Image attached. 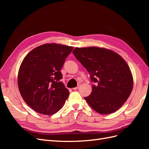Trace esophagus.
<instances>
[{"label":"esophagus","instance_id":"obj_1","mask_svg":"<svg viewBox=\"0 0 149 149\" xmlns=\"http://www.w3.org/2000/svg\"><path fill=\"white\" fill-rule=\"evenodd\" d=\"M80 86H81V84H79H79H78V86H76V88H73V90H76V89H79Z\"/></svg>","mask_w":149,"mask_h":149}]
</instances>
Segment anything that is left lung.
Returning a JSON list of instances; mask_svg holds the SVG:
<instances>
[{"instance_id":"8db88e82","label":"left lung","mask_w":149,"mask_h":149,"mask_svg":"<svg viewBox=\"0 0 149 149\" xmlns=\"http://www.w3.org/2000/svg\"><path fill=\"white\" fill-rule=\"evenodd\" d=\"M73 53L91 75V94L84 97L101 114L118 111L133 88V77L126 61L118 53L96 47L75 48Z\"/></svg>"}]
</instances>
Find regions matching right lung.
<instances>
[{
  "label": "right lung",
  "mask_w": 149,
  "mask_h": 149,
  "mask_svg": "<svg viewBox=\"0 0 149 149\" xmlns=\"http://www.w3.org/2000/svg\"><path fill=\"white\" fill-rule=\"evenodd\" d=\"M73 48L44 44L24 58L18 73V86L24 101L36 112L52 115L63 106L70 93L60 81V70Z\"/></svg>",
  "instance_id": "right-lung-1"
}]
</instances>
